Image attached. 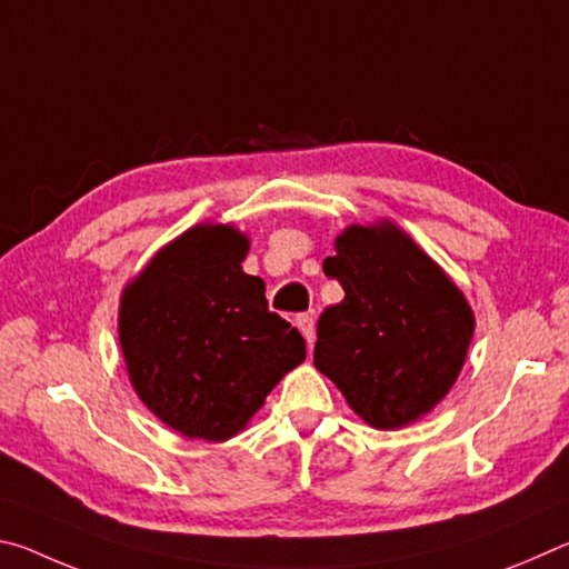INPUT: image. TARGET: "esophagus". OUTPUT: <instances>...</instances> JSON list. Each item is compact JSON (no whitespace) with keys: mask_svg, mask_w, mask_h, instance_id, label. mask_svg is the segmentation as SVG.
Masks as SVG:
<instances>
[{"mask_svg":"<svg viewBox=\"0 0 569 569\" xmlns=\"http://www.w3.org/2000/svg\"><path fill=\"white\" fill-rule=\"evenodd\" d=\"M296 326H298V331L303 333V339H306V343H308V349H311L313 341H316L313 316H308V313H298V316H296Z\"/></svg>","mask_w":569,"mask_h":569,"instance_id":"obj_1","label":"esophagus"}]
</instances>
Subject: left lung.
<instances>
[{
	"label": "left lung",
	"mask_w": 569,
	"mask_h": 569,
	"mask_svg": "<svg viewBox=\"0 0 569 569\" xmlns=\"http://www.w3.org/2000/svg\"><path fill=\"white\" fill-rule=\"evenodd\" d=\"M323 273L343 301L321 313L313 363L377 429L419 419L447 397L475 333L459 288L399 228L351 226Z\"/></svg>",
	"instance_id": "8db88e82"
}]
</instances>
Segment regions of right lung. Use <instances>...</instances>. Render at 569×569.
<instances>
[{
    "mask_svg": "<svg viewBox=\"0 0 569 569\" xmlns=\"http://www.w3.org/2000/svg\"><path fill=\"white\" fill-rule=\"evenodd\" d=\"M248 240L198 226L124 288L120 346L146 407L180 435L223 441L306 359V341L268 311L266 283L243 273Z\"/></svg>",
    "mask_w": 569,
    "mask_h": 569,
    "instance_id": "right-lung-1",
    "label": "right lung"
}]
</instances>
